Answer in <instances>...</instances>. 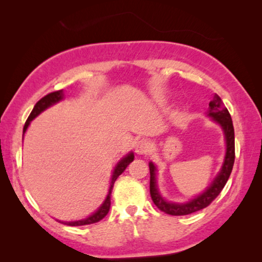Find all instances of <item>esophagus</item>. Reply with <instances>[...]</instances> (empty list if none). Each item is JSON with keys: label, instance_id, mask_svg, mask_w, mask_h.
Listing matches in <instances>:
<instances>
[{"label": "esophagus", "instance_id": "esophagus-1", "mask_svg": "<svg viewBox=\"0 0 262 262\" xmlns=\"http://www.w3.org/2000/svg\"><path fill=\"white\" fill-rule=\"evenodd\" d=\"M150 149H151V145H150V143L146 139H141L137 143V145H136V152L138 155H145V154L150 151Z\"/></svg>", "mask_w": 262, "mask_h": 262}]
</instances>
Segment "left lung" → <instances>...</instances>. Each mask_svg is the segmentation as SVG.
Returning a JSON list of instances; mask_svg holds the SVG:
<instances>
[{
    "mask_svg": "<svg viewBox=\"0 0 262 262\" xmlns=\"http://www.w3.org/2000/svg\"><path fill=\"white\" fill-rule=\"evenodd\" d=\"M206 114L207 117L212 119V121L220 125L222 131H223L225 141V156L223 164H222L216 178L202 193H199L194 198L189 199L188 202L174 203L168 202L161 195L159 186H157V167L155 166V163L149 162L150 195H151L154 204L164 213L171 214V216H185V214H189L205 209L217 198V195L224 188L229 177H230L235 161V134L230 113H229L227 107L224 106L220 96L214 94L212 101H210L209 103V110H207Z\"/></svg>",
    "mask_w": 262,
    "mask_h": 262,
    "instance_id": "8db88e82",
    "label": "left lung"
}]
</instances>
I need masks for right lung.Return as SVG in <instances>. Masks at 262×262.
Returning a JSON list of instances; mask_svg holds the SVG:
<instances>
[{
  "mask_svg": "<svg viewBox=\"0 0 262 262\" xmlns=\"http://www.w3.org/2000/svg\"><path fill=\"white\" fill-rule=\"evenodd\" d=\"M64 99V92L63 89L62 91H57V92H53V93H50L44 98H41L39 101L35 103L34 108L32 110V112L30 114V117H28V119L26 120V123H25V126H24V132H23V138H24V135L25 132L27 131L28 126H30L31 121L34 119V118H37L39 114L41 112H44L45 110H48L49 107H51L53 105H56V103H58L59 101H62ZM135 159V154L130 151L127 154V155H125L123 159L119 160V162L116 164V167H114L113 169V173H112V177H111V184H110V188H108V193H107L105 200H103V203L101 205L99 206V209L95 211V212H93L92 214H89L88 217L83 218V220H78V221H71V222H63V221H59L60 223H64L67 225H71V227H77V225H87V224H93V223H96V222L101 221L103 217L106 216L107 213H108L110 211V206H111V193H112V188H113V185L116 180L118 179V177L123 173V171L126 169V167L130 164L132 161Z\"/></svg>",
  "mask_w": 262,
  "mask_h": 262,
  "instance_id": "right-lung-1",
  "label": "right lung"
}]
</instances>
